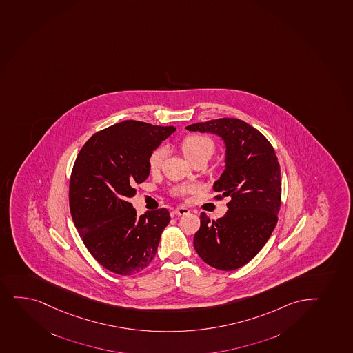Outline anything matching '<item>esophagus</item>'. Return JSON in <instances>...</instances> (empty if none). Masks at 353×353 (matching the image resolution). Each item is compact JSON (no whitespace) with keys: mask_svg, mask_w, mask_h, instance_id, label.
I'll return each mask as SVG.
<instances>
[{"mask_svg":"<svg viewBox=\"0 0 353 353\" xmlns=\"http://www.w3.org/2000/svg\"><path fill=\"white\" fill-rule=\"evenodd\" d=\"M190 212V210L185 208V206H179L174 209V214H179V216H183V214H188Z\"/></svg>","mask_w":353,"mask_h":353,"instance_id":"34e87169","label":"esophagus"}]
</instances>
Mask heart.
Segmentation results:
<instances>
[{
	"instance_id": "obj_1",
	"label": "heart",
	"mask_w": 353,
	"mask_h": 353,
	"mask_svg": "<svg viewBox=\"0 0 353 353\" xmlns=\"http://www.w3.org/2000/svg\"><path fill=\"white\" fill-rule=\"evenodd\" d=\"M183 154L189 162H194V159H210L214 151V144L208 136L189 135L183 139L181 144ZM165 157V150L159 148L157 150H154L149 159V168L151 171L159 170L162 165L163 161ZM194 190V185H183L179 188H174V194H183L186 192Z\"/></svg>"
}]
</instances>
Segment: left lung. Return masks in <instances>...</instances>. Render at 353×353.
Listing matches in <instances>:
<instances>
[{
    "label": "left lung",
    "mask_w": 353,
    "mask_h": 353,
    "mask_svg": "<svg viewBox=\"0 0 353 353\" xmlns=\"http://www.w3.org/2000/svg\"><path fill=\"white\" fill-rule=\"evenodd\" d=\"M186 129L224 141L225 170L214 190L221 194L218 199L230 197L229 210L217 221L201 214L194 250L214 269H238L261 251L277 224L281 199L277 156L264 135L241 119H211Z\"/></svg>",
    "instance_id": "1"
}]
</instances>
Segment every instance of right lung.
Wrapping results in <instances>:
<instances>
[{
    "label": "right lung",
    "mask_w": 353,
    "mask_h": 353,
    "mask_svg": "<svg viewBox=\"0 0 353 353\" xmlns=\"http://www.w3.org/2000/svg\"><path fill=\"white\" fill-rule=\"evenodd\" d=\"M174 130L123 121L96 132L76 157L69 184L72 221L92 257L114 274L145 269L170 222L165 208L139 217L129 199L150 174L152 152Z\"/></svg>",
    "instance_id": "obj_1"
}]
</instances>
